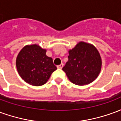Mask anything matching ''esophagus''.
<instances>
[{
    "instance_id": "obj_1",
    "label": "esophagus",
    "mask_w": 121,
    "mask_h": 121,
    "mask_svg": "<svg viewBox=\"0 0 121 121\" xmlns=\"http://www.w3.org/2000/svg\"><path fill=\"white\" fill-rule=\"evenodd\" d=\"M63 63H61V64H60V65L57 66V67H58V69H62V68H63Z\"/></svg>"
}]
</instances>
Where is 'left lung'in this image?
<instances>
[{
	"label": "left lung",
	"instance_id": "1",
	"mask_svg": "<svg viewBox=\"0 0 121 121\" xmlns=\"http://www.w3.org/2000/svg\"><path fill=\"white\" fill-rule=\"evenodd\" d=\"M68 61L62 69L69 80L76 85L91 83L99 76L102 60L99 51L93 45L80 42L69 51Z\"/></svg>",
	"mask_w": 121,
	"mask_h": 121
}]
</instances>
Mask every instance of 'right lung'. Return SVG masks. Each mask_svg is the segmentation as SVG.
I'll use <instances>...</instances> for the list:
<instances>
[{
    "label": "right lung",
    "instance_id": "right-lung-1",
    "mask_svg": "<svg viewBox=\"0 0 121 121\" xmlns=\"http://www.w3.org/2000/svg\"><path fill=\"white\" fill-rule=\"evenodd\" d=\"M16 66L21 77L35 86L45 84L51 74L57 69L52 59L46 55V50L37 45L25 46L20 51Z\"/></svg>",
    "mask_w": 121,
    "mask_h": 121
}]
</instances>
